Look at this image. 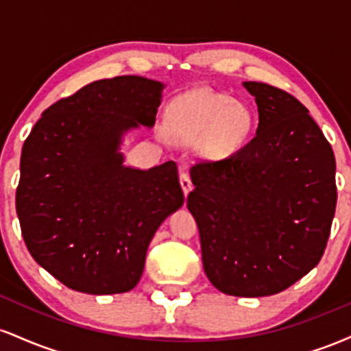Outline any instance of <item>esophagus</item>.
Masks as SVG:
<instances>
[{
    "mask_svg": "<svg viewBox=\"0 0 351 351\" xmlns=\"http://www.w3.org/2000/svg\"><path fill=\"white\" fill-rule=\"evenodd\" d=\"M180 184H181V188H183L184 196H186L188 193L191 191V188H193L191 178H189V175H188L186 171H181V173H180Z\"/></svg>",
    "mask_w": 351,
    "mask_h": 351,
    "instance_id": "1",
    "label": "esophagus"
}]
</instances>
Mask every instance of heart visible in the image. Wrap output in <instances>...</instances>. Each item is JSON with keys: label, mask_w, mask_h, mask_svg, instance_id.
<instances>
[{"label": "heart", "mask_w": 351, "mask_h": 351, "mask_svg": "<svg viewBox=\"0 0 351 351\" xmlns=\"http://www.w3.org/2000/svg\"><path fill=\"white\" fill-rule=\"evenodd\" d=\"M252 127V114L244 104L209 88H196L180 95L165 115V134L181 145L201 142L209 156L231 155Z\"/></svg>", "instance_id": "heart-1"}]
</instances>
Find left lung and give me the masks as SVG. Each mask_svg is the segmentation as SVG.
I'll use <instances>...</instances> for the list:
<instances>
[{
  "mask_svg": "<svg viewBox=\"0 0 351 351\" xmlns=\"http://www.w3.org/2000/svg\"><path fill=\"white\" fill-rule=\"evenodd\" d=\"M256 136L219 162L191 168L186 204L199 229L209 282L234 297L285 291L324 256L337 206L335 156L295 97L244 82Z\"/></svg>",
  "mask_w": 351,
  "mask_h": 351,
  "instance_id": "left-lung-1",
  "label": "left lung"
}]
</instances>
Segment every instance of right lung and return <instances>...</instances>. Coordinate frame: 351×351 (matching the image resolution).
Listing matches in <instances>:
<instances>
[{"mask_svg":"<svg viewBox=\"0 0 351 351\" xmlns=\"http://www.w3.org/2000/svg\"><path fill=\"white\" fill-rule=\"evenodd\" d=\"M163 87L140 75L95 80L46 108L23 145L24 243L72 291H132L153 234L183 204L175 162L138 170L119 152L125 132L155 125Z\"/></svg>","mask_w":351,"mask_h":351,"instance_id":"1","label":"right lung"}]
</instances>
